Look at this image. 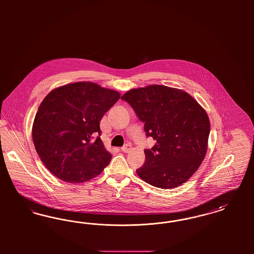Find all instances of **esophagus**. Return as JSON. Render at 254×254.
<instances>
[{"mask_svg": "<svg viewBox=\"0 0 254 254\" xmlns=\"http://www.w3.org/2000/svg\"><path fill=\"white\" fill-rule=\"evenodd\" d=\"M130 148H131V145H124L123 147H121V150L123 152H125V153H127V152H128L129 150H130Z\"/></svg>", "mask_w": 254, "mask_h": 254, "instance_id": "34e87169", "label": "esophagus"}]
</instances>
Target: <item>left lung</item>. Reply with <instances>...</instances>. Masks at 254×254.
<instances>
[{
    "label": "left lung",
    "mask_w": 254,
    "mask_h": 254,
    "mask_svg": "<svg viewBox=\"0 0 254 254\" xmlns=\"http://www.w3.org/2000/svg\"><path fill=\"white\" fill-rule=\"evenodd\" d=\"M145 124L146 137L156 140L145 149L138 176L160 189L188 181L200 167L207 149L208 116L196 100L181 89L165 85L134 88L121 97Z\"/></svg>",
    "instance_id": "obj_1"
}]
</instances>
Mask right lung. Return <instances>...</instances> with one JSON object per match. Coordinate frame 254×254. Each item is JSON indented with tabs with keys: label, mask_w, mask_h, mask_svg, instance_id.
<instances>
[{
	"label": "right lung",
	"mask_w": 254,
	"mask_h": 254,
	"mask_svg": "<svg viewBox=\"0 0 254 254\" xmlns=\"http://www.w3.org/2000/svg\"><path fill=\"white\" fill-rule=\"evenodd\" d=\"M120 93L90 82L63 85L41 103L32 127L37 153L61 180L83 183L99 175L112 155L100 138V121Z\"/></svg>",
	"instance_id": "obj_1"
}]
</instances>
